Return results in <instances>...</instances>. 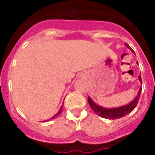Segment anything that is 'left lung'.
Listing matches in <instances>:
<instances>
[{
  "label": "left lung",
  "instance_id": "left-lung-1",
  "mask_svg": "<svg viewBox=\"0 0 155 155\" xmlns=\"http://www.w3.org/2000/svg\"><path fill=\"white\" fill-rule=\"evenodd\" d=\"M125 46H126L129 49L133 51V50L130 48V47L129 45L125 44ZM138 80H139L140 82L142 83L141 75L138 76ZM141 92H142V87H140L139 91L137 92V96H136V97H135L134 101H132L130 102V104H128L120 106V107H117V108H104L102 106L99 105V104H97L95 103L90 97H88V98H87V101H88V104H89V105L91 106V108H92V110L94 111L97 115L100 116V117H101L103 118H106V119L114 120V119H118V118L125 117V116H126L127 114L131 113V112L134 109L135 107L137 106L138 100H139Z\"/></svg>",
  "mask_w": 155,
  "mask_h": 155
}]
</instances>
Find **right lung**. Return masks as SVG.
Returning <instances> with one entry per match:
<instances>
[{
    "label": "right lung",
    "instance_id": "right-lung-1",
    "mask_svg": "<svg viewBox=\"0 0 155 155\" xmlns=\"http://www.w3.org/2000/svg\"><path fill=\"white\" fill-rule=\"evenodd\" d=\"M62 109H63V105L61 106V108H60V109H59V111H58V113H56L55 115L54 116H53V117H52L51 118H50V119H48V121H49V120H53V119H55L56 117H58V116H59V114H60L61 113V111H62ZM47 120H45V121H47ZM43 121H44V120H43Z\"/></svg>",
    "mask_w": 155,
    "mask_h": 155
}]
</instances>
